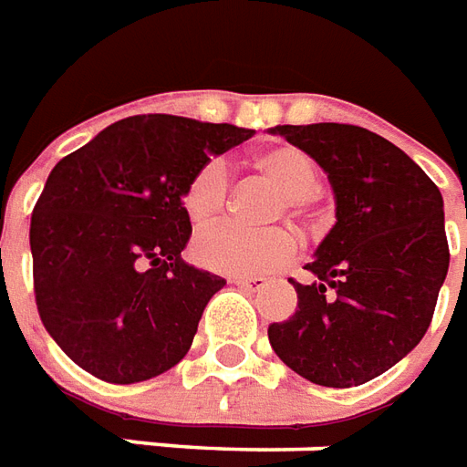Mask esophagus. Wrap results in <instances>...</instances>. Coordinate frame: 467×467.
<instances>
[{"label": "esophagus", "mask_w": 467, "mask_h": 467, "mask_svg": "<svg viewBox=\"0 0 467 467\" xmlns=\"http://www.w3.org/2000/svg\"><path fill=\"white\" fill-rule=\"evenodd\" d=\"M231 284H236V286L246 289V292H261L266 286V279L264 276H234Z\"/></svg>", "instance_id": "obj_1"}]
</instances>
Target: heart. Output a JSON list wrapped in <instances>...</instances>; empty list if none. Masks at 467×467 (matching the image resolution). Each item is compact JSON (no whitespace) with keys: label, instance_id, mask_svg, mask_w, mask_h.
I'll return each instance as SVG.
<instances>
[{"label":"heart","instance_id":"1","mask_svg":"<svg viewBox=\"0 0 467 467\" xmlns=\"http://www.w3.org/2000/svg\"><path fill=\"white\" fill-rule=\"evenodd\" d=\"M251 165L281 188L274 216L306 218L322 188V168L312 155L296 145H274L254 155ZM228 193L231 175L223 161L211 158L198 165L181 193L188 221L196 226L216 221L226 211ZM191 251L193 259L211 271L259 276L286 266L296 256V239L286 228L246 231L236 223H216L198 234Z\"/></svg>","mask_w":467,"mask_h":467}]
</instances>
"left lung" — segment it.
Listing matches in <instances>:
<instances>
[{"mask_svg":"<svg viewBox=\"0 0 467 467\" xmlns=\"http://www.w3.org/2000/svg\"><path fill=\"white\" fill-rule=\"evenodd\" d=\"M322 165L337 223L306 264L296 312L269 327L274 352L322 387H357L398 365L428 332L451 249L442 196L382 135L345 122L279 125Z\"/></svg>","mask_w":467,"mask_h":467,"instance_id":"1","label":"left lung"}]
</instances>
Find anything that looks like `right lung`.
Returning a JSON list of instances; mask_svg holds the SVG:
<instances>
[{
	"label": "right lung",
	"mask_w": 467,
	"mask_h": 467,
	"mask_svg": "<svg viewBox=\"0 0 467 467\" xmlns=\"http://www.w3.org/2000/svg\"><path fill=\"white\" fill-rule=\"evenodd\" d=\"M254 130L178 115H133L65 155L39 193L32 279L39 319L98 379L133 385L175 367L226 281L181 259L183 186Z\"/></svg>",
	"instance_id": "add662e5"
}]
</instances>
